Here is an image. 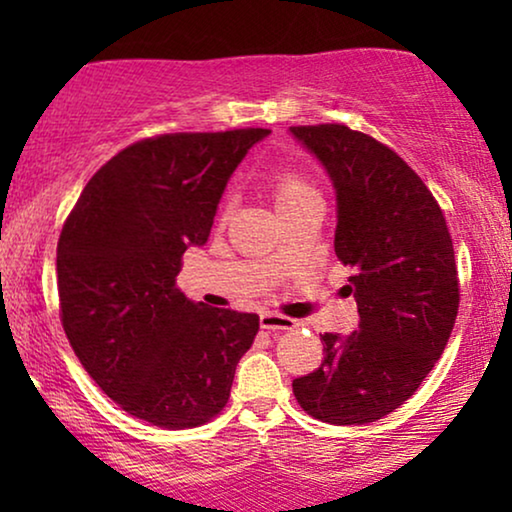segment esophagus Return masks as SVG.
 Here are the masks:
<instances>
[{
	"mask_svg": "<svg viewBox=\"0 0 512 512\" xmlns=\"http://www.w3.org/2000/svg\"><path fill=\"white\" fill-rule=\"evenodd\" d=\"M298 324L289 317H282V314H275V312H263L261 314V328L265 331H272V333H282V331H293Z\"/></svg>",
	"mask_w": 512,
	"mask_h": 512,
	"instance_id": "34e87169",
	"label": "esophagus"
}]
</instances>
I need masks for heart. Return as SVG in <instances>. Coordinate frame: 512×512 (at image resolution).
Segmentation results:
<instances>
[{"label": "heart", "instance_id": "obj_1", "mask_svg": "<svg viewBox=\"0 0 512 512\" xmlns=\"http://www.w3.org/2000/svg\"><path fill=\"white\" fill-rule=\"evenodd\" d=\"M272 195H275L277 209L296 205L300 200L319 198V193L307 184V181L300 177V174L291 170H282L272 177Z\"/></svg>", "mask_w": 512, "mask_h": 512}]
</instances>
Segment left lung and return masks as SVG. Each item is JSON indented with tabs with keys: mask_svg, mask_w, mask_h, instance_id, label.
<instances>
[{
	"mask_svg": "<svg viewBox=\"0 0 512 512\" xmlns=\"http://www.w3.org/2000/svg\"><path fill=\"white\" fill-rule=\"evenodd\" d=\"M335 191V254L359 331L326 333L324 361L293 380L300 408L321 422L370 424L415 394L450 340L459 279L445 216L424 181L389 146L347 125L289 128Z\"/></svg>",
	"mask_w": 512,
	"mask_h": 512,
	"instance_id": "8db88e82",
	"label": "left lung"
}]
</instances>
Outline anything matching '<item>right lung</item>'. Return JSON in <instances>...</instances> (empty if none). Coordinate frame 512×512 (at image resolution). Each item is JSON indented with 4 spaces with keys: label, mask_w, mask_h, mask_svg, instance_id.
<instances>
[{
    "label": "right lung",
    "mask_w": 512,
    "mask_h": 512,
    "mask_svg": "<svg viewBox=\"0 0 512 512\" xmlns=\"http://www.w3.org/2000/svg\"><path fill=\"white\" fill-rule=\"evenodd\" d=\"M270 130L144 139L93 174L58 242L62 328L125 412L188 429L228 403L258 314L193 303L174 282L205 247L230 177Z\"/></svg>",
    "instance_id": "1"
}]
</instances>
